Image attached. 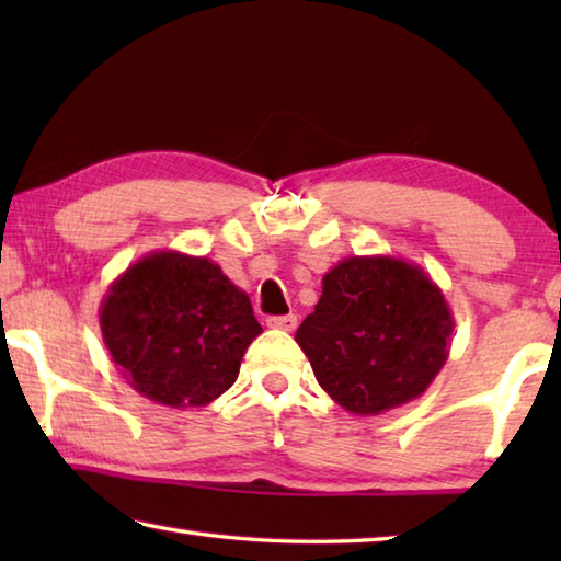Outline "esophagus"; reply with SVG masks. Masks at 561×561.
<instances>
[{"mask_svg":"<svg viewBox=\"0 0 561 561\" xmlns=\"http://www.w3.org/2000/svg\"><path fill=\"white\" fill-rule=\"evenodd\" d=\"M270 329H279V331H294L297 329V317L287 314V317H270L267 319Z\"/></svg>","mask_w":561,"mask_h":561,"instance_id":"esophagus-1","label":"esophagus"}]
</instances>
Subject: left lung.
<instances>
[{"instance_id":"8db88e82","label":"left lung","mask_w":561,"mask_h":561,"mask_svg":"<svg viewBox=\"0 0 561 561\" xmlns=\"http://www.w3.org/2000/svg\"><path fill=\"white\" fill-rule=\"evenodd\" d=\"M453 327L440 287L417 264L354 254L324 274L294 339L341 408L378 415L425 393L448 360Z\"/></svg>"}]
</instances>
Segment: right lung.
<instances>
[{
    "label": "right lung",
    "instance_id": "obj_1",
    "mask_svg": "<svg viewBox=\"0 0 561 561\" xmlns=\"http://www.w3.org/2000/svg\"><path fill=\"white\" fill-rule=\"evenodd\" d=\"M103 344L140 396L170 408L213 403L237 381L262 334L250 297L220 264L158 250L111 284L99 309Z\"/></svg>",
    "mask_w": 561,
    "mask_h": 561
}]
</instances>
